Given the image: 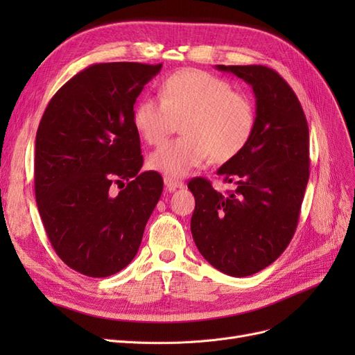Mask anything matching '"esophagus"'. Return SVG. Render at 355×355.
I'll use <instances>...</instances> for the list:
<instances>
[{"mask_svg":"<svg viewBox=\"0 0 355 355\" xmlns=\"http://www.w3.org/2000/svg\"><path fill=\"white\" fill-rule=\"evenodd\" d=\"M164 185H166V188L168 189V191H175V189H178V188H184L185 187V184L182 180H179V179H173V178H164Z\"/></svg>","mask_w":355,"mask_h":355,"instance_id":"1","label":"esophagus"}]
</instances>
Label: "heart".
Returning a JSON list of instances; mask_svg holds the SVG:
<instances>
[{
  "label": "heart",
  "mask_w": 355,
  "mask_h": 355,
  "mask_svg": "<svg viewBox=\"0 0 355 355\" xmlns=\"http://www.w3.org/2000/svg\"><path fill=\"white\" fill-rule=\"evenodd\" d=\"M182 125V137L159 146L148 164L167 178H185L211 157H237L250 142L256 112L249 96L216 75L182 69L159 84V99L145 96L133 108V125L149 145H159Z\"/></svg>",
  "instance_id": "heart-1"
}]
</instances>
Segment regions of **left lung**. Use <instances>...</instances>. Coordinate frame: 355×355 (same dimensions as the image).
<instances>
[{
  "label": "left lung",
  "mask_w": 355,
  "mask_h": 355,
  "mask_svg": "<svg viewBox=\"0 0 355 355\" xmlns=\"http://www.w3.org/2000/svg\"><path fill=\"white\" fill-rule=\"evenodd\" d=\"M252 85L256 125L250 142L218 175L234 180L228 196L194 178V241L210 265L232 277L262 271L292 241L309 178V132L297 96L280 73L262 65H218Z\"/></svg>",
  "instance_id": "left-lung-1"
}]
</instances>
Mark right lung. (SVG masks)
I'll list each match as a JSON object with an SVG mask.
<instances>
[{"mask_svg": "<svg viewBox=\"0 0 355 355\" xmlns=\"http://www.w3.org/2000/svg\"><path fill=\"white\" fill-rule=\"evenodd\" d=\"M161 67L94 63L63 84L42 114L37 206L53 249L80 274L110 277L130 263L163 192L159 173L139 171L144 157L133 125L136 98ZM124 180L112 198L110 185Z\"/></svg>", "mask_w": 355, "mask_h": 355, "instance_id": "add662e5", "label": "right lung"}]
</instances>
